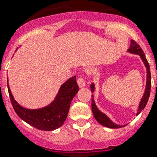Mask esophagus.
<instances>
[{
  "label": "esophagus",
  "mask_w": 157,
  "mask_h": 157,
  "mask_svg": "<svg viewBox=\"0 0 157 157\" xmlns=\"http://www.w3.org/2000/svg\"><path fill=\"white\" fill-rule=\"evenodd\" d=\"M77 83H78V86L80 88H83L86 86V83H85V79L83 77H80L77 79Z\"/></svg>",
  "instance_id": "1"
}]
</instances>
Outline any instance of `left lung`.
<instances>
[{
	"label": "left lung",
	"mask_w": 157,
	"mask_h": 157,
	"mask_svg": "<svg viewBox=\"0 0 157 157\" xmlns=\"http://www.w3.org/2000/svg\"><path fill=\"white\" fill-rule=\"evenodd\" d=\"M127 52L128 53L134 54V55H139L140 58V59L143 61L145 67L147 70V80H146V87H145L144 93L143 96H142L141 99H140V102H139L138 109H137V112L136 114V115H137L138 114H140L142 112V110H144V109L146 106L147 102H148V99L150 97V89H151V75H150V65H149L148 62H147V60L145 57L144 53L143 50L140 47V45L136 43L134 40L131 41V45H130V48L128 49ZM95 84L94 83H92L90 85V90H91L92 93H94L95 91ZM94 96L92 95V111H93V115H94L95 118H96V121L99 123L100 124H102V126H105V127L109 128H120L126 126L127 124H124V125H120V124H116V123L113 122L110 118L107 116V115H105V113H103L102 112H101L98 107L96 106V102H95L94 99H93Z\"/></svg>",
	"instance_id": "left-lung-1"
}]
</instances>
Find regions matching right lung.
I'll list each match as a JSON object with an SVG mask.
<instances>
[{"label":"right lung","instance_id":"obj_1","mask_svg":"<svg viewBox=\"0 0 157 157\" xmlns=\"http://www.w3.org/2000/svg\"><path fill=\"white\" fill-rule=\"evenodd\" d=\"M7 87L11 103L17 115L33 127L47 131H54L63 125L67 117L71 101L79 91L74 76L60 86L54 100L48 105L39 109H28L22 106L14 99L9 86L8 78Z\"/></svg>","mask_w":157,"mask_h":157}]
</instances>
